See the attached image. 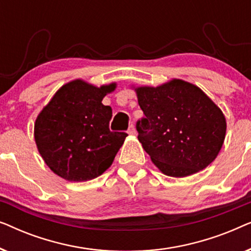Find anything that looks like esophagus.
Returning <instances> with one entry per match:
<instances>
[{
  "mask_svg": "<svg viewBox=\"0 0 251 251\" xmlns=\"http://www.w3.org/2000/svg\"><path fill=\"white\" fill-rule=\"evenodd\" d=\"M136 129H135V126H133V125H130L129 126V128H128V133H129V135H136Z\"/></svg>",
  "mask_w": 251,
  "mask_h": 251,
  "instance_id": "34e87169",
  "label": "esophagus"
}]
</instances>
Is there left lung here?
Here are the masks:
<instances>
[{
  "instance_id": "1",
  "label": "left lung",
  "mask_w": 251,
  "mask_h": 251,
  "mask_svg": "<svg viewBox=\"0 0 251 251\" xmlns=\"http://www.w3.org/2000/svg\"><path fill=\"white\" fill-rule=\"evenodd\" d=\"M136 92L145 115L136 123L138 139L164 175L190 176L216 159L225 139V116L200 88L173 80Z\"/></svg>"
}]
</instances>
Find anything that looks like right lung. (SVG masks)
Instances as JSON below:
<instances>
[{"label":"right lung","instance_id":"obj_1","mask_svg":"<svg viewBox=\"0 0 251 251\" xmlns=\"http://www.w3.org/2000/svg\"><path fill=\"white\" fill-rule=\"evenodd\" d=\"M115 83L100 88L75 80L56 92L37 116V150L54 174L70 181L100 176L113 163L128 133L111 131V106L102 98Z\"/></svg>","mask_w":251,"mask_h":251}]
</instances>
